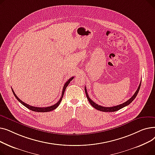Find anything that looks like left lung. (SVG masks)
<instances>
[{
	"label": "left lung",
	"mask_w": 155,
	"mask_h": 155,
	"mask_svg": "<svg viewBox=\"0 0 155 155\" xmlns=\"http://www.w3.org/2000/svg\"><path fill=\"white\" fill-rule=\"evenodd\" d=\"M141 84V82H140V85H139V87H138L137 91H136L134 94L131 97V98H130L128 101H127L126 102H125L123 104H121L120 105H116V106H113V107H110L101 106V105H99L98 104H97L94 101H92L90 97H89L88 95V93H87V89H86L85 87V94H86V96L87 97V99H88V102H90V104L92 105V106L94 107L95 109L99 110H101V111H102V112H115V111H117V110H119L122 108H123V107L127 106V105H128L129 104H131L134 101V99L136 98V97L137 96V95L138 94V92H139V91H140Z\"/></svg>",
	"instance_id": "left-lung-1"
}]
</instances>
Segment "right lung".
Segmentation results:
<instances>
[{"instance_id":"1","label":"right lung","mask_w":155,"mask_h":155,"mask_svg":"<svg viewBox=\"0 0 155 155\" xmlns=\"http://www.w3.org/2000/svg\"><path fill=\"white\" fill-rule=\"evenodd\" d=\"M73 78H74V77H71L70 79H68V80L67 81V82L64 84V86H63V91H62V94H61V97H60V100L58 101V102H56L55 104L51 105V106H49V107H33V106H31V105H29L26 103H24V102H22L19 98H18V97L15 95V92H14V91L12 90V91L15 96V97L16 99H18V101L21 103L23 105H24L26 107H27L28 109L32 110V111H35V112H50V111H51V110H53L54 109H56L57 107H58V105H60L61 100H62V98L63 97V95H64V91H65V89H66L68 85V84H70V81L72 80L73 79Z\"/></svg>"}]
</instances>
